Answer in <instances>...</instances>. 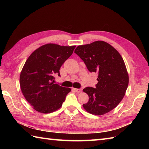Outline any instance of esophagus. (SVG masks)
Returning a JSON list of instances; mask_svg holds the SVG:
<instances>
[{
    "label": "esophagus",
    "mask_w": 149,
    "mask_h": 149,
    "mask_svg": "<svg viewBox=\"0 0 149 149\" xmlns=\"http://www.w3.org/2000/svg\"><path fill=\"white\" fill-rule=\"evenodd\" d=\"M73 90H75L77 93H81L82 91V89H81V88H73Z\"/></svg>",
    "instance_id": "esophagus-1"
}]
</instances>
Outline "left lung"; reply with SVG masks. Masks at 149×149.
Wrapping results in <instances>:
<instances>
[{"instance_id": "left-lung-1", "label": "left lung", "mask_w": 149, "mask_h": 149, "mask_svg": "<svg viewBox=\"0 0 149 149\" xmlns=\"http://www.w3.org/2000/svg\"><path fill=\"white\" fill-rule=\"evenodd\" d=\"M74 52L88 70L98 74L95 88L83 89L89 96L88 102L83 105L84 109L92 115H102L115 108L124 97L129 84L128 73L121 55L103 41L79 45Z\"/></svg>"}]
</instances>
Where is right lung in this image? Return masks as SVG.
I'll return each instance as SVG.
<instances>
[{
  "mask_svg": "<svg viewBox=\"0 0 149 149\" xmlns=\"http://www.w3.org/2000/svg\"><path fill=\"white\" fill-rule=\"evenodd\" d=\"M75 46L48 43L34 50L22 70L20 85L25 99L41 113H50L62 106L71 91L54 84V76L70 56Z\"/></svg>",
  "mask_w": 149,
  "mask_h": 149,
  "instance_id": "obj_1",
  "label": "right lung"
}]
</instances>
